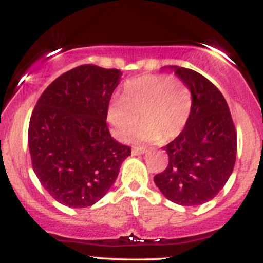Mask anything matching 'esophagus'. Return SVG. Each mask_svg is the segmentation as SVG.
I'll return each mask as SVG.
<instances>
[{"label":"esophagus","mask_w":263,"mask_h":263,"mask_svg":"<svg viewBox=\"0 0 263 263\" xmlns=\"http://www.w3.org/2000/svg\"><path fill=\"white\" fill-rule=\"evenodd\" d=\"M143 153H146V148H138V147H136V148L132 149V155L134 156L143 155Z\"/></svg>","instance_id":"esophagus-1"}]
</instances>
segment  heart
Here are the masks:
<instances>
[{
    "label": "heart",
    "mask_w": 263,
    "mask_h": 263,
    "mask_svg": "<svg viewBox=\"0 0 263 263\" xmlns=\"http://www.w3.org/2000/svg\"><path fill=\"white\" fill-rule=\"evenodd\" d=\"M192 111V93L180 81L165 74H147L127 81L122 98L108 105L107 119L119 141L127 142L138 126L140 142L170 141L182 132Z\"/></svg>",
    "instance_id": "1"
}]
</instances>
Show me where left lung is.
<instances>
[{"label": "left lung", "instance_id": "1", "mask_svg": "<svg viewBox=\"0 0 263 263\" xmlns=\"http://www.w3.org/2000/svg\"><path fill=\"white\" fill-rule=\"evenodd\" d=\"M192 93L185 127L163 149L170 162L155 183L168 200L195 206L224 188L236 161L237 136L228 102L219 89L192 69L172 65Z\"/></svg>", "mask_w": 263, "mask_h": 263}]
</instances>
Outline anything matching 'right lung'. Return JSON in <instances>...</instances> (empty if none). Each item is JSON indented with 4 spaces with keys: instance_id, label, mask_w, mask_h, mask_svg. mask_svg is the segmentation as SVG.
I'll return each mask as SVG.
<instances>
[{
    "instance_id": "1",
    "label": "right lung",
    "mask_w": 263,
    "mask_h": 263,
    "mask_svg": "<svg viewBox=\"0 0 263 263\" xmlns=\"http://www.w3.org/2000/svg\"><path fill=\"white\" fill-rule=\"evenodd\" d=\"M122 73L77 66L50 84L28 128L32 167L43 188L69 208L91 206L112 186L131 147L111 137L108 102Z\"/></svg>"
}]
</instances>
